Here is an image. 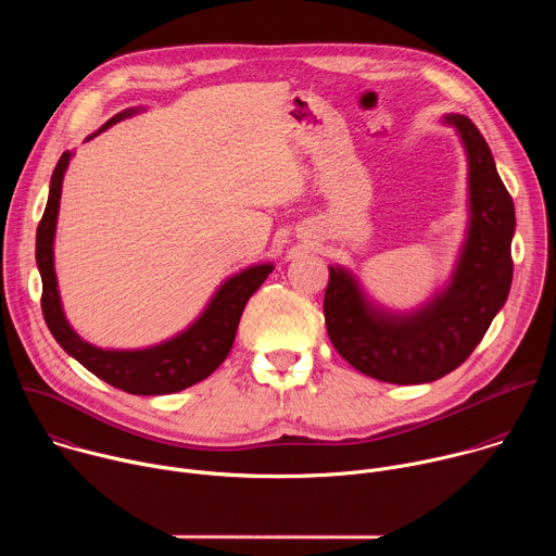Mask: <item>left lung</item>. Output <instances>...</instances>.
I'll return each mask as SVG.
<instances>
[{"label":"left lung","mask_w":556,"mask_h":556,"mask_svg":"<svg viewBox=\"0 0 556 556\" xmlns=\"http://www.w3.org/2000/svg\"><path fill=\"white\" fill-rule=\"evenodd\" d=\"M468 161V230L451 281L425 305L391 312L376 305L358 279L330 266L326 328L337 352L382 382L420 384L459 367L484 339L513 283L515 206L491 147L470 118L446 114Z\"/></svg>","instance_id":"1"}]
</instances>
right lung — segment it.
<instances>
[{
  "mask_svg": "<svg viewBox=\"0 0 556 556\" xmlns=\"http://www.w3.org/2000/svg\"><path fill=\"white\" fill-rule=\"evenodd\" d=\"M138 112L140 110L134 108L112 116L97 134L88 136V140L99 136L114 123ZM70 157L72 151H63V155L59 157L50 178L48 204L37 226V268L43 286L41 309L52 337L88 371L110 382L112 387L134 395L176 393L204 380L228 356L237 326H240V316L249 299L273 273V264H255L244 268L242 273L228 277L217 288V292L213 294V299L208 301V305L198 319L187 330L163 343L144 350H103L84 341L65 319L54 275V232L63 176L70 165Z\"/></svg>",
  "mask_w": 556,
  "mask_h": 556,
  "instance_id": "1",
  "label": "right lung"
}]
</instances>
